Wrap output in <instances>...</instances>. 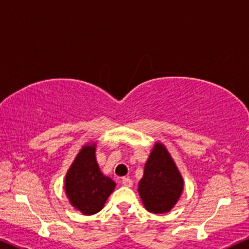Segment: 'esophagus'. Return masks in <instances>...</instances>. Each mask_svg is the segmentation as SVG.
I'll use <instances>...</instances> for the list:
<instances>
[{
  "label": "esophagus",
  "mask_w": 249,
  "mask_h": 249,
  "mask_svg": "<svg viewBox=\"0 0 249 249\" xmlns=\"http://www.w3.org/2000/svg\"><path fill=\"white\" fill-rule=\"evenodd\" d=\"M122 184L124 185L125 187H132V185H133V181H132L130 178H123L122 179Z\"/></svg>",
  "instance_id": "obj_1"
}]
</instances>
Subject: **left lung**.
<instances>
[{"mask_svg": "<svg viewBox=\"0 0 249 249\" xmlns=\"http://www.w3.org/2000/svg\"><path fill=\"white\" fill-rule=\"evenodd\" d=\"M138 186L141 201L149 213H169L180 199L184 179L163 143L154 144Z\"/></svg>", "mask_w": 249, "mask_h": 249, "instance_id": "left-lung-1", "label": "left lung"}]
</instances>
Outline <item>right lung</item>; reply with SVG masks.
Segmentation results:
<instances>
[{"instance_id": "1", "label": "right lung", "mask_w": 249, "mask_h": 249, "mask_svg": "<svg viewBox=\"0 0 249 249\" xmlns=\"http://www.w3.org/2000/svg\"><path fill=\"white\" fill-rule=\"evenodd\" d=\"M95 150V142L84 144L64 179L69 202L74 209L87 216L102 210L116 186V182L100 170Z\"/></svg>"}]
</instances>
